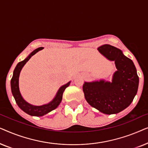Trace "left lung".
<instances>
[{"label":"left lung","mask_w":148,"mask_h":148,"mask_svg":"<svg viewBox=\"0 0 148 148\" xmlns=\"http://www.w3.org/2000/svg\"><path fill=\"white\" fill-rule=\"evenodd\" d=\"M105 58L114 61L116 71L112 82L104 79L85 82V98L88 104L106 114H117L127 108L137 94L139 77L133 62L122 50L109 44L98 48Z\"/></svg>","instance_id":"1"}]
</instances>
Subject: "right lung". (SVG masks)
<instances>
[{"label":"right lung","mask_w":148,"mask_h":148,"mask_svg":"<svg viewBox=\"0 0 148 148\" xmlns=\"http://www.w3.org/2000/svg\"><path fill=\"white\" fill-rule=\"evenodd\" d=\"M42 49H44L43 47H40L37 48V49L34 50L25 59L21 62H19L17 64V66H15V69H14L13 77H12V79L11 80V92L18 106L23 112L27 113L29 115H31V116H42L57 108L58 106L60 104V103L62 101V94H63L64 90L71 84V82H69L67 84H64L60 87L58 89V92H56L54 98L49 103H48V104L41 105V106H34V105L29 104V103L26 102L24 100L21 96V92H20L19 87V78L20 73H21L22 68L23 67V66L25 65L26 62L30 59V58L33 55H34L36 53H37L38 51H40V50Z\"/></svg>","instance_id":"1"}]
</instances>
